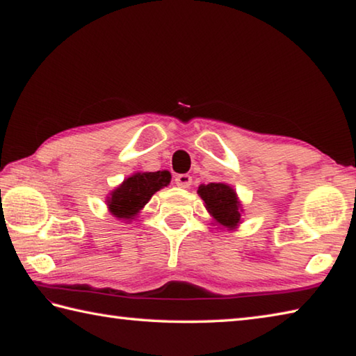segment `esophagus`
I'll list each match as a JSON object with an SVG mask.
<instances>
[{"label": "esophagus", "mask_w": 356, "mask_h": 356, "mask_svg": "<svg viewBox=\"0 0 356 356\" xmlns=\"http://www.w3.org/2000/svg\"><path fill=\"white\" fill-rule=\"evenodd\" d=\"M176 184L180 188H188L191 185V176H188V174H179L176 177Z\"/></svg>", "instance_id": "obj_1"}]
</instances>
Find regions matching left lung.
<instances>
[{"mask_svg":"<svg viewBox=\"0 0 356 356\" xmlns=\"http://www.w3.org/2000/svg\"><path fill=\"white\" fill-rule=\"evenodd\" d=\"M197 195L204 201V207L212 216L213 222L221 229L236 231L242 225L243 206L240 202L237 191L229 184L212 182L197 186Z\"/></svg>","mask_w":356,"mask_h":356,"instance_id":"8db88e82","label":"left lung"}]
</instances>
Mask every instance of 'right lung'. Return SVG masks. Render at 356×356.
<instances>
[{"instance_id": "right-lung-1", "label": "right lung", "mask_w": 356, "mask_h": 356, "mask_svg": "<svg viewBox=\"0 0 356 356\" xmlns=\"http://www.w3.org/2000/svg\"><path fill=\"white\" fill-rule=\"evenodd\" d=\"M171 182L170 171L134 172L122 184L110 191L106 196V206L114 218L130 222L135 220L144 206L156 191L165 188Z\"/></svg>"}]
</instances>
